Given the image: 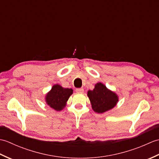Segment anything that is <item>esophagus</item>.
Instances as JSON below:
<instances>
[{
  "label": "esophagus",
  "instance_id": "1",
  "mask_svg": "<svg viewBox=\"0 0 159 159\" xmlns=\"http://www.w3.org/2000/svg\"><path fill=\"white\" fill-rule=\"evenodd\" d=\"M76 92H83L84 89H83V88H77V89H76Z\"/></svg>",
  "mask_w": 159,
  "mask_h": 159
}]
</instances>
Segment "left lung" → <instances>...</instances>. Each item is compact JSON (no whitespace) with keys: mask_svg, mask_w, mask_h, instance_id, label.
I'll return each instance as SVG.
<instances>
[{"mask_svg":"<svg viewBox=\"0 0 159 159\" xmlns=\"http://www.w3.org/2000/svg\"><path fill=\"white\" fill-rule=\"evenodd\" d=\"M93 110L98 113H102L116 105L118 97L114 92L108 89L102 83H98L93 90L87 93Z\"/></svg>","mask_w":159,"mask_h":159,"instance_id":"8db88e82","label":"left lung"}]
</instances>
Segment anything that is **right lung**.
<instances>
[{"instance_id": "add662e5", "label": "right lung", "mask_w": 159, "mask_h": 159, "mask_svg": "<svg viewBox=\"0 0 159 159\" xmlns=\"http://www.w3.org/2000/svg\"><path fill=\"white\" fill-rule=\"evenodd\" d=\"M73 93V90L69 88H63L59 85H55L47 93L46 103L56 111H61L65 107L66 102Z\"/></svg>"}]
</instances>
